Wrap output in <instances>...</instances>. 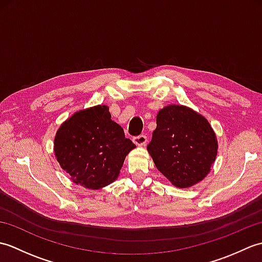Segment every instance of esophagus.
Here are the masks:
<instances>
[{
	"label": "esophagus",
	"instance_id": "esophagus-1",
	"mask_svg": "<svg viewBox=\"0 0 262 262\" xmlns=\"http://www.w3.org/2000/svg\"><path fill=\"white\" fill-rule=\"evenodd\" d=\"M133 142H134L137 146H144L147 143V137L145 135L136 136V137H134V140H133Z\"/></svg>",
	"mask_w": 262,
	"mask_h": 262
}]
</instances>
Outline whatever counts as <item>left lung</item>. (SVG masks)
<instances>
[{
	"label": "left lung",
	"instance_id": "obj_1",
	"mask_svg": "<svg viewBox=\"0 0 262 262\" xmlns=\"http://www.w3.org/2000/svg\"><path fill=\"white\" fill-rule=\"evenodd\" d=\"M219 142L203 115L182 104H169L157 115V129L147 152L157 169L177 188L204 180L215 162Z\"/></svg>",
	"mask_w": 262,
	"mask_h": 262
}]
</instances>
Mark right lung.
<instances>
[{
  "label": "right lung",
  "mask_w": 262,
  "mask_h": 262,
  "mask_svg": "<svg viewBox=\"0 0 262 262\" xmlns=\"http://www.w3.org/2000/svg\"><path fill=\"white\" fill-rule=\"evenodd\" d=\"M135 144L111 120L109 107L98 104L76 111L54 138V153L71 180L91 190L113 183Z\"/></svg>",
  "instance_id": "right-lung-1"
}]
</instances>
